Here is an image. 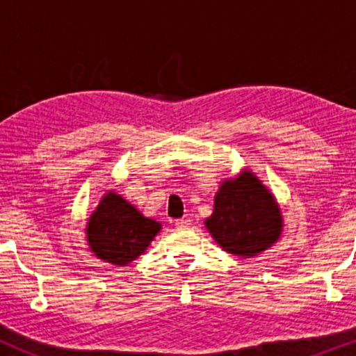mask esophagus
Segmentation results:
<instances>
[{
	"label": "esophagus",
	"mask_w": 356,
	"mask_h": 356,
	"mask_svg": "<svg viewBox=\"0 0 356 356\" xmlns=\"http://www.w3.org/2000/svg\"><path fill=\"white\" fill-rule=\"evenodd\" d=\"M175 227H177L179 231L189 229V227H191V220L189 219H177V220H175Z\"/></svg>",
	"instance_id": "obj_1"
}]
</instances>
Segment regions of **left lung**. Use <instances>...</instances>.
I'll list each match as a JSON object with an SVG mask.
<instances>
[{
	"instance_id": "8db88e82",
	"label": "left lung",
	"mask_w": 356,
	"mask_h": 356,
	"mask_svg": "<svg viewBox=\"0 0 356 356\" xmlns=\"http://www.w3.org/2000/svg\"><path fill=\"white\" fill-rule=\"evenodd\" d=\"M206 226L224 251L251 257L276 243L283 219L266 187L244 172L220 186Z\"/></svg>"
}]
</instances>
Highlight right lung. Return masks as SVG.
<instances>
[{
	"instance_id": "right-lung-1",
	"label": "right lung",
	"mask_w": 356,
	"mask_h": 356,
	"mask_svg": "<svg viewBox=\"0 0 356 356\" xmlns=\"http://www.w3.org/2000/svg\"><path fill=\"white\" fill-rule=\"evenodd\" d=\"M159 229L161 224L108 192L88 220L87 239L100 259L124 266L145 251Z\"/></svg>"
}]
</instances>
